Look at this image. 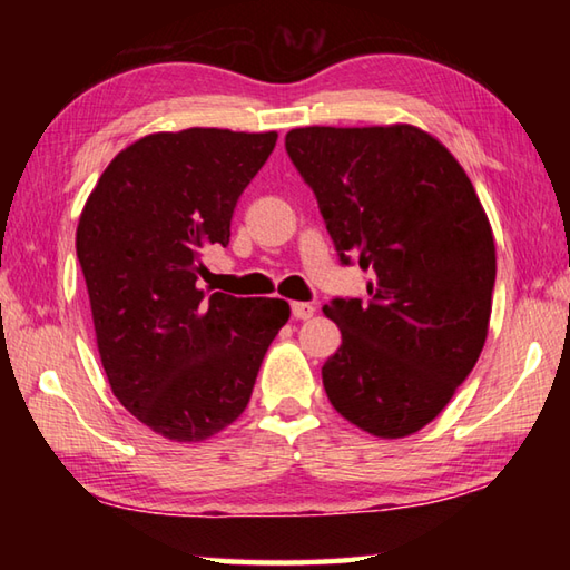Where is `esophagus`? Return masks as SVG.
I'll list each match as a JSON object with an SVG mask.
<instances>
[{
	"mask_svg": "<svg viewBox=\"0 0 570 570\" xmlns=\"http://www.w3.org/2000/svg\"><path fill=\"white\" fill-rule=\"evenodd\" d=\"M292 314L296 316V320H312V316L316 314V306L314 304H306V302H294L292 304Z\"/></svg>",
	"mask_w": 570,
	"mask_h": 570,
	"instance_id": "obj_1",
	"label": "esophagus"
}]
</instances>
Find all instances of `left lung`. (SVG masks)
<instances>
[{
	"label": "left lung",
	"mask_w": 570,
	"mask_h": 570,
	"mask_svg": "<svg viewBox=\"0 0 570 570\" xmlns=\"http://www.w3.org/2000/svg\"><path fill=\"white\" fill-rule=\"evenodd\" d=\"M286 153L320 200L342 264L370 298L324 314L342 344L322 366L332 407L382 440L414 435L448 407L482 352L495 240L468 173L414 125L296 128Z\"/></svg>",
	"instance_id": "8db88e82"
}]
</instances>
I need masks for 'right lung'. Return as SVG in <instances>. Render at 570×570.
<instances>
[{"label": "right lung", "instance_id": "obj_1", "mask_svg": "<svg viewBox=\"0 0 570 570\" xmlns=\"http://www.w3.org/2000/svg\"><path fill=\"white\" fill-rule=\"evenodd\" d=\"M276 132L188 128L120 150L77 224L100 362L112 394L173 442L214 438L240 417L284 298L198 288L204 248L228 246L240 193Z\"/></svg>", "mask_w": 570, "mask_h": 570}]
</instances>
